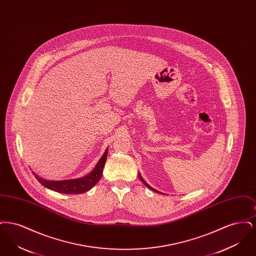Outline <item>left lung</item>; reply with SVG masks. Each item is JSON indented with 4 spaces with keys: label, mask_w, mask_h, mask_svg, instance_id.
I'll use <instances>...</instances> for the list:
<instances>
[{
    "label": "left lung",
    "mask_w": 256,
    "mask_h": 256,
    "mask_svg": "<svg viewBox=\"0 0 256 256\" xmlns=\"http://www.w3.org/2000/svg\"><path fill=\"white\" fill-rule=\"evenodd\" d=\"M139 178H140V180H141V182H142L144 183V184H145V185H146V187H148V188H150V190H152V191H154V192H156V193H158V190H156V189H154V188H152V187H150V185H148V183L146 182H145V180H143V178H142V176H141V174H139Z\"/></svg>",
    "instance_id": "obj_1"
}]
</instances>
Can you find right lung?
I'll return each mask as SVG.
<instances>
[{
    "mask_svg": "<svg viewBox=\"0 0 256 256\" xmlns=\"http://www.w3.org/2000/svg\"><path fill=\"white\" fill-rule=\"evenodd\" d=\"M108 156V148L102 154V156L98 160L96 167L93 170L88 174L86 176L76 180H47L45 178H42L38 176L36 172H32L37 180L41 183L46 188H49L52 191L62 193V194H82L86 191L90 190L92 187H94L98 182L100 180L102 174V169L104 167L106 161Z\"/></svg>",
    "mask_w": 256,
    "mask_h": 256,
    "instance_id": "right-lung-1",
    "label": "right lung"
}]
</instances>
